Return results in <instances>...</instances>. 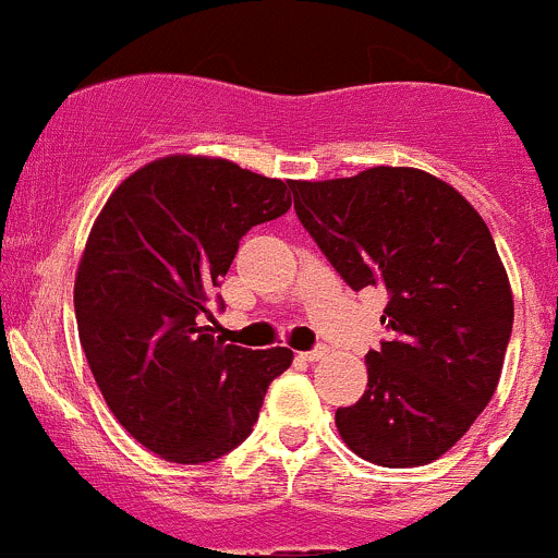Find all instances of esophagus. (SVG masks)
Masks as SVG:
<instances>
[{"mask_svg":"<svg viewBox=\"0 0 558 558\" xmlns=\"http://www.w3.org/2000/svg\"><path fill=\"white\" fill-rule=\"evenodd\" d=\"M302 360H307V362H318V360H324V356H327V349H324V345H316V349H311V351H302Z\"/></svg>","mask_w":558,"mask_h":558,"instance_id":"34e87169","label":"esophagus"}]
</instances>
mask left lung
Here are the masks:
<instances>
[{"label": "left lung", "instance_id": "obj_1", "mask_svg": "<svg viewBox=\"0 0 558 558\" xmlns=\"http://www.w3.org/2000/svg\"><path fill=\"white\" fill-rule=\"evenodd\" d=\"M289 187L340 278L389 296L367 389L335 411L340 439L376 466L436 461L494 398L510 343L512 291L488 226L456 187L405 166Z\"/></svg>", "mask_w": 558, "mask_h": 558}]
</instances>
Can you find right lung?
I'll return each mask as SVG.
<instances>
[{
  "instance_id": "1",
  "label": "right lung",
  "mask_w": 558,
  "mask_h": 558,
  "mask_svg": "<svg viewBox=\"0 0 558 558\" xmlns=\"http://www.w3.org/2000/svg\"><path fill=\"white\" fill-rule=\"evenodd\" d=\"M289 207L286 182L169 155L130 174L97 215L75 275L78 338L108 409L155 456L207 463L234 450L294 360L204 327L242 236Z\"/></svg>"
}]
</instances>
